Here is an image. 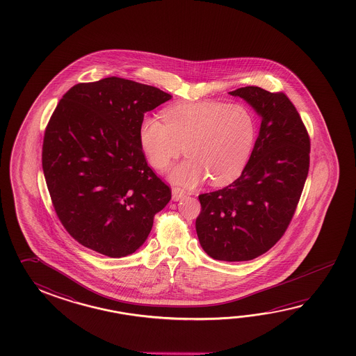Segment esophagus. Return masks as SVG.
I'll use <instances>...</instances> for the list:
<instances>
[{
	"mask_svg": "<svg viewBox=\"0 0 356 356\" xmlns=\"http://www.w3.org/2000/svg\"><path fill=\"white\" fill-rule=\"evenodd\" d=\"M185 195H186V193H185L181 188L175 186V188H172V199H174L175 202L180 200V199H182Z\"/></svg>",
	"mask_w": 356,
	"mask_h": 356,
	"instance_id": "34e87169",
	"label": "esophagus"
}]
</instances>
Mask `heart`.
<instances>
[{
  "instance_id": "b5f03b06",
  "label": "heart",
  "mask_w": 356,
  "mask_h": 356,
  "mask_svg": "<svg viewBox=\"0 0 356 356\" xmlns=\"http://www.w3.org/2000/svg\"><path fill=\"white\" fill-rule=\"evenodd\" d=\"M257 136L248 107L219 101L181 102L163 112V121L146 117L140 129L142 149L156 170L168 168L185 147L188 160L171 179L193 188L209 177L220 186L235 180L247 166Z\"/></svg>"
}]
</instances>
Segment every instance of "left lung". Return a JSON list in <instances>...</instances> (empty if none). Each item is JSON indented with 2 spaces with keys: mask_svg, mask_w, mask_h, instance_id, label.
<instances>
[{
  "mask_svg": "<svg viewBox=\"0 0 356 356\" xmlns=\"http://www.w3.org/2000/svg\"><path fill=\"white\" fill-rule=\"evenodd\" d=\"M262 117L242 175L228 186L199 195L195 228L202 249L225 262L250 261L281 239L295 215L309 168V136L283 92L244 87L230 92Z\"/></svg>",
  "mask_w": 356,
  "mask_h": 356,
  "instance_id": "left-lung-1",
  "label": "left lung"
}]
</instances>
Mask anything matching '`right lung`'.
I'll return each instance as SVG.
<instances>
[{"instance_id":"right-lung-1","label":"right lung","mask_w":356,"mask_h":356,"mask_svg":"<svg viewBox=\"0 0 356 356\" xmlns=\"http://www.w3.org/2000/svg\"><path fill=\"white\" fill-rule=\"evenodd\" d=\"M171 95L117 76L79 83L47 122L42 170L63 227L112 258L147 239L171 188L149 168L140 142L143 115Z\"/></svg>"}]
</instances>
